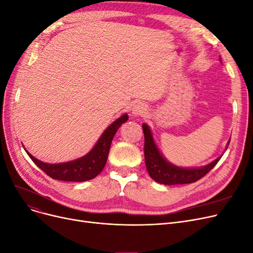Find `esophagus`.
I'll return each instance as SVG.
<instances>
[{"mask_svg":"<svg viewBox=\"0 0 253 253\" xmlns=\"http://www.w3.org/2000/svg\"><path fill=\"white\" fill-rule=\"evenodd\" d=\"M146 111H147V106L144 104V103L138 102L132 108V115L134 117H139L146 114Z\"/></svg>","mask_w":253,"mask_h":253,"instance_id":"34e87169","label":"esophagus"}]
</instances>
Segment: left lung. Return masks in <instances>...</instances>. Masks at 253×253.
<instances>
[{
    "instance_id": "8db88e82",
    "label": "left lung",
    "mask_w": 253,
    "mask_h": 253,
    "mask_svg": "<svg viewBox=\"0 0 253 253\" xmlns=\"http://www.w3.org/2000/svg\"><path fill=\"white\" fill-rule=\"evenodd\" d=\"M143 130L145 135L144 153L147 171L151 178L158 183L173 185L196 182L201 179L203 176L207 175L218 164L221 158L220 156L212 163L200 168L184 169V168L176 167L168 162L162 155L160 150H158L153 139L151 130L147 124H143ZM229 142L227 145H229Z\"/></svg>"
}]
</instances>
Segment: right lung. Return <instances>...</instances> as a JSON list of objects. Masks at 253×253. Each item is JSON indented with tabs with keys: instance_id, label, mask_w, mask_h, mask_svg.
<instances>
[{
	"instance_id": "1",
	"label": "right lung",
	"mask_w": 253,
	"mask_h": 253,
	"mask_svg": "<svg viewBox=\"0 0 253 253\" xmlns=\"http://www.w3.org/2000/svg\"><path fill=\"white\" fill-rule=\"evenodd\" d=\"M127 120L128 116L126 114L117 119L114 123L106 128L91 150L78 160L69 163L51 165L36 160L29 152H26L32 162L53 179L75 182L90 180L95 178L104 169L112 138H114L120 126L125 123Z\"/></svg>"
}]
</instances>
